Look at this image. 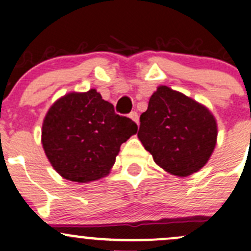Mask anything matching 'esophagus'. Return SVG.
<instances>
[{
	"label": "esophagus",
	"instance_id": "34e87169",
	"mask_svg": "<svg viewBox=\"0 0 251 251\" xmlns=\"http://www.w3.org/2000/svg\"><path fill=\"white\" fill-rule=\"evenodd\" d=\"M129 117H130V118H131V120H133V121H134V122H135V123H136V125H138V126H139V116H138V113H136V112H135V111H134V112H131V113H130V115H129Z\"/></svg>",
	"mask_w": 251,
	"mask_h": 251
}]
</instances>
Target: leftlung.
Returning <instances> with one entry per match:
<instances>
[{"label":"left lung","instance_id":"8db88e82","mask_svg":"<svg viewBox=\"0 0 251 251\" xmlns=\"http://www.w3.org/2000/svg\"><path fill=\"white\" fill-rule=\"evenodd\" d=\"M217 122L206 106L160 85L140 116L138 138L156 165L178 177L201 170L217 143Z\"/></svg>","mask_w":251,"mask_h":251}]
</instances>
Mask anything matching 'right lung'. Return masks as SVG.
<instances>
[{
  "instance_id": "1",
  "label": "right lung",
  "mask_w": 251,
  "mask_h": 251,
  "mask_svg": "<svg viewBox=\"0 0 251 251\" xmlns=\"http://www.w3.org/2000/svg\"><path fill=\"white\" fill-rule=\"evenodd\" d=\"M138 126L115 113L100 93H68L54 101L42 122L41 143L53 170L64 179L89 183L110 173L120 148Z\"/></svg>"
}]
</instances>
